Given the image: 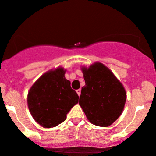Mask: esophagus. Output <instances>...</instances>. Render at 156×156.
<instances>
[{"label":"esophagus","instance_id":"34e87169","mask_svg":"<svg viewBox=\"0 0 156 156\" xmlns=\"http://www.w3.org/2000/svg\"><path fill=\"white\" fill-rule=\"evenodd\" d=\"M81 89H78V90H76V92H77V94H78V96H80V95H81Z\"/></svg>","mask_w":156,"mask_h":156}]
</instances>
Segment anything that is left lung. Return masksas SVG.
Masks as SVG:
<instances>
[{
    "mask_svg": "<svg viewBox=\"0 0 156 156\" xmlns=\"http://www.w3.org/2000/svg\"><path fill=\"white\" fill-rule=\"evenodd\" d=\"M81 70L85 85L81 88L80 106L92 124L110 126L124 108L126 93L123 84L101 62Z\"/></svg>",
    "mask_w": 156,
    "mask_h": 156,
    "instance_id": "8db88e82",
    "label": "left lung"
}]
</instances>
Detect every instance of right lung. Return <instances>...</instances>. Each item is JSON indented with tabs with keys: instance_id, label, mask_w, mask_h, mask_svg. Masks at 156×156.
<instances>
[{
	"instance_id": "obj_1",
	"label": "right lung",
	"mask_w": 156,
	"mask_h": 156,
	"mask_svg": "<svg viewBox=\"0 0 156 156\" xmlns=\"http://www.w3.org/2000/svg\"><path fill=\"white\" fill-rule=\"evenodd\" d=\"M66 70L58 67L40 77L30 87L27 104L36 122L44 128L58 126L78 103V95L65 77Z\"/></svg>"
}]
</instances>
